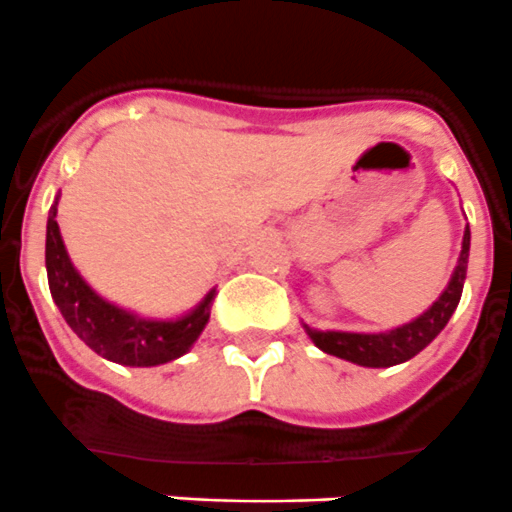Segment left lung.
I'll return each mask as SVG.
<instances>
[{"mask_svg": "<svg viewBox=\"0 0 512 512\" xmlns=\"http://www.w3.org/2000/svg\"><path fill=\"white\" fill-rule=\"evenodd\" d=\"M468 254H470V229L465 226L463 234V249H460L458 266H455L453 276H450L448 286L440 293L438 301L428 308L426 313L416 318V321L406 323V326L391 328L383 333H348V331H316V328L306 326V333L311 341L321 348L323 353L343 358V361L358 363L366 368H391L398 363L411 361L416 353L438 336L450 321L453 311L460 303V293H463L465 271H468Z\"/></svg>", "mask_w": 512, "mask_h": 512, "instance_id": "1", "label": "left lung"}]
</instances>
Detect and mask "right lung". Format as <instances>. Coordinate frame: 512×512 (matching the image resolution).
Returning <instances> with one entry per match:
<instances>
[{
  "label": "right lung",
  "mask_w": 512,
  "mask_h": 512,
  "mask_svg": "<svg viewBox=\"0 0 512 512\" xmlns=\"http://www.w3.org/2000/svg\"><path fill=\"white\" fill-rule=\"evenodd\" d=\"M57 204L59 199L54 201L47 221V278L54 303L69 328L91 351L121 366L149 368L184 356L209 323L216 288L206 293L194 311L171 321L141 318L114 306L101 298L74 268L59 234Z\"/></svg>",
  "instance_id": "1"
}]
</instances>
